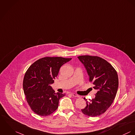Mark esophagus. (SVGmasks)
Listing matches in <instances>:
<instances>
[{
	"label": "esophagus",
	"mask_w": 135,
	"mask_h": 135,
	"mask_svg": "<svg viewBox=\"0 0 135 135\" xmlns=\"http://www.w3.org/2000/svg\"><path fill=\"white\" fill-rule=\"evenodd\" d=\"M71 95H72L73 96H74V97H79V96H78V95L75 94V93H73V94H72Z\"/></svg>",
	"instance_id": "esophagus-1"
}]
</instances>
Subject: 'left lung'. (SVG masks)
Instances as JSON below:
<instances>
[{"mask_svg":"<svg viewBox=\"0 0 135 135\" xmlns=\"http://www.w3.org/2000/svg\"><path fill=\"white\" fill-rule=\"evenodd\" d=\"M84 65L89 75L90 82L94 85L93 88L98 90L95 97L86 101V106L81 111L89 117L99 116L107 110L115 97L119 79L117 71L107 60L97 56L82 55L78 57Z\"/></svg>","mask_w":135,"mask_h":135,"instance_id":"obj_1","label":"left lung"}]
</instances>
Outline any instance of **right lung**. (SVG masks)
Here are the masks:
<instances>
[{
  "instance_id": "1",
  "label": "right lung",
  "mask_w": 135,
  "mask_h": 135,
  "mask_svg": "<svg viewBox=\"0 0 135 135\" xmlns=\"http://www.w3.org/2000/svg\"><path fill=\"white\" fill-rule=\"evenodd\" d=\"M72 59L45 57L34 62L26 71L23 87L27 103L37 114L46 117L59 107L65 94L56 93L50 84L58 75L60 67Z\"/></svg>"
}]
</instances>
